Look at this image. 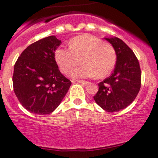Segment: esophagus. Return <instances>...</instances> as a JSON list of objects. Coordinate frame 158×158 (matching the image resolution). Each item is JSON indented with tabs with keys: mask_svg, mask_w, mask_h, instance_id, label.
<instances>
[{
	"mask_svg": "<svg viewBox=\"0 0 158 158\" xmlns=\"http://www.w3.org/2000/svg\"><path fill=\"white\" fill-rule=\"evenodd\" d=\"M76 81L77 82V83L82 84V85H87V84H89V82L88 81H82V80H76Z\"/></svg>",
	"mask_w": 158,
	"mask_h": 158,
	"instance_id": "esophagus-1",
	"label": "esophagus"
}]
</instances>
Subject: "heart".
<instances>
[{
  "instance_id": "1",
  "label": "heart",
  "mask_w": 158,
  "mask_h": 158,
  "mask_svg": "<svg viewBox=\"0 0 158 158\" xmlns=\"http://www.w3.org/2000/svg\"><path fill=\"white\" fill-rule=\"evenodd\" d=\"M54 58L63 73H70L73 78H88L96 76L103 78L109 75L116 63L115 48L107 43L91 35L84 34L73 38L69 48H58Z\"/></svg>"
}]
</instances>
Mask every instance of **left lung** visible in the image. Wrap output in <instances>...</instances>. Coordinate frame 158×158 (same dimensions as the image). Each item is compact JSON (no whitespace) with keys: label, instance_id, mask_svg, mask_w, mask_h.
Listing matches in <instances>:
<instances>
[{"label":"left lung","instance_id":"obj_1","mask_svg":"<svg viewBox=\"0 0 158 158\" xmlns=\"http://www.w3.org/2000/svg\"><path fill=\"white\" fill-rule=\"evenodd\" d=\"M104 39L115 48L116 63L111 76L98 84L93 99L104 111L115 112L126 108L136 98L141 87V69L135 54L122 40Z\"/></svg>","mask_w":158,"mask_h":158}]
</instances>
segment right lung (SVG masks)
Wrapping results in <instances>:
<instances>
[{
	"mask_svg": "<svg viewBox=\"0 0 158 158\" xmlns=\"http://www.w3.org/2000/svg\"><path fill=\"white\" fill-rule=\"evenodd\" d=\"M60 44L54 35L42 39L25 49L14 65V93L31 113L51 114L70 87L71 81L61 73L54 58Z\"/></svg>",
	"mask_w": 158,
	"mask_h": 158,
	"instance_id": "1",
	"label": "right lung"
}]
</instances>
